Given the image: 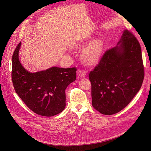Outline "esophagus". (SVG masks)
I'll list each match as a JSON object with an SVG mask.
<instances>
[{
	"label": "esophagus",
	"mask_w": 151,
	"mask_h": 151,
	"mask_svg": "<svg viewBox=\"0 0 151 151\" xmlns=\"http://www.w3.org/2000/svg\"><path fill=\"white\" fill-rule=\"evenodd\" d=\"M78 75L79 76H80V77H81V78L85 76V75H86L85 71H84V70H78Z\"/></svg>",
	"instance_id": "1"
}]
</instances>
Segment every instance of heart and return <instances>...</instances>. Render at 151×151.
I'll return each mask as SVG.
<instances>
[{
	"label": "heart",
	"instance_id": "1",
	"mask_svg": "<svg viewBox=\"0 0 151 151\" xmlns=\"http://www.w3.org/2000/svg\"><path fill=\"white\" fill-rule=\"evenodd\" d=\"M104 50V42L101 39L97 38L91 42L83 51L82 59L87 64H95L101 58Z\"/></svg>",
	"mask_w": 151,
	"mask_h": 151
}]
</instances>
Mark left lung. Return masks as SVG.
Wrapping results in <instances>:
<instances>
[{
	"instance_id": "obj_1",
	"label": "left lung",
	"mask_w": 151,
	"mask_h": 151,
	"mask_svg": "<svg viewBox=\"0 0 151 151\" xmlns=\"http://www.w3.org/2000/svg\"><path fill=\"white\" fill-rule=\"evenodd\" d=\"M144 76L140 44L125 30L117 45L106 51L89 73L93 107L105 115L119 112L139 91Z\"/></svg>"
}]
</instances>
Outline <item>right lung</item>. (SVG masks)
I'll list each match as a JSON object with an SVG mask.
<instances>
[{
  "instance_id": "right-lung-1",
  "label": "right lung",
  "mask_w": 151,
  "mask_h": 151,
  "mask_svg": "<svg viewBox=\"0 0 151 151\" xmlns=\"http://www.w3.org/2000/svg\"><path fill=\"white\" fill-rule=\"evenodd\" d=\"M20 42L12 55V78L14 90L26 105L35 113L50 117L65 107V89L75 81L76 68L53 67L30 73L19 60Z\"/></svg>"
}]
</instances>
